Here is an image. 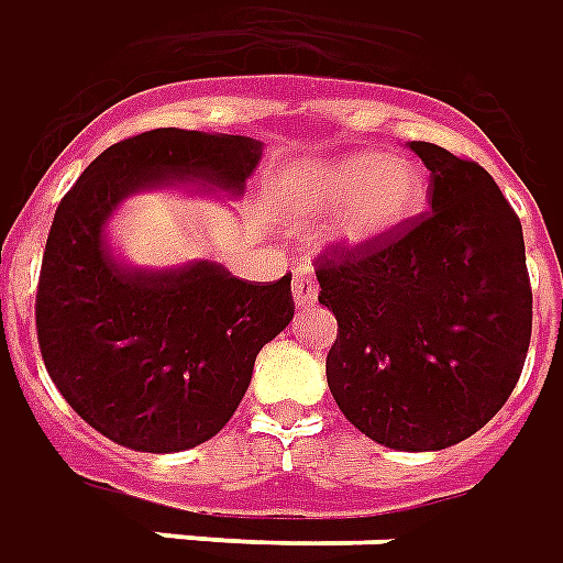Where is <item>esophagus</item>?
I'll list each match as a JSON object with an SVG mask.
<instances>
[{"label": "esophagus", "mask_w": 563, "mask_h": 563, "mask_svg": "<svg viewBox=\"0 0 563 563\" xmlns=\"http://www.w3.org/2000/svg\"><path fill=\"white\" fill-rule=\"evenodd\" d=\"M318 300V282H314L312 269H297L294 273V306L297 309H306V306H312Z\"/></svg>", "instance_id": "34e87169"}]
</instances>
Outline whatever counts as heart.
Here are the masks:
<instances>
[{"label": "heart", "instance_id": "obj_1", "mask_svg": "<svg viewBox=\"0 0 563 563\" xmlns=\"http://www.w3.org/2000/svg\"><path fill=\"white\" fill-rule=\"evenodd\" d=\"M430 181L424 166L378 151H352L333 161L302 166L285 181V199L294 218H332L330 233L349 249L400 233L428 209Z\"/></svg>", "mask_w": 563, "mask_h": 563}]
</instances>
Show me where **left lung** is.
I'll list each match as a JSON object with an SVG mask.
<instances>
[{"instance_id":"left-lung-1","label":"left lung","mask_w":563,"mask_h":563,"mask_svg":"<svg viewBox=\"0 0 563 563\" xmlns=\"http://www.w3.org/2000/svg\"><path fill=\"white\" fill-rule=\"evenodd\" d=\"M430 169V211L400 233L318 257L336 314L327 385L378 445L440 452L492 421L530 345L521 221L479 163L409 142Z\"/></svg>"}]
</instances>
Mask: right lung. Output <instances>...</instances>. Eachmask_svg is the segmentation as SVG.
<instances>
[{"instance_id":"add662e5","label":"right lung","mask_w":563,"mask_h":563,"mask_svg":"<svg viewBox=\"0 0 563 563\" xmlns=\"http://www.w3.org/2000/svg\"><path fill=\"white\" fill-rule=\"evenodd\" d=\"M263 157L249 135L151 130L106 147L59 202L35 297L38 345L71 409L123 449L169 454L211 440L254 361L294 318L290 278L242 282L221 263L142 269L111 251L123 199L157 187L245 194Z\"/></svg>"}]
</instances>
